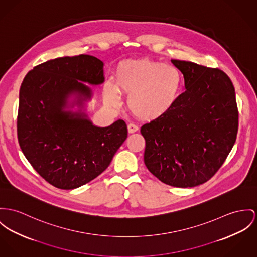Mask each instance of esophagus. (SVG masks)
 Instances as JSON below:
<instances>
[{"label": "esophagus", "instance_id": "obj_1", "mask_svg": "<svg viewBox=\"0 0 257 257\" xmlns=\"http://www.w3.org/2000/svg\"><path fill=\"white\" fill-rule=\"evenodd\" d=\"M138 130L139 127L137 125H135V124H133V123L128 124V132H129V133H135V132H137Z\"/></svg>", "mask_w": 257, "mask_h": 257}]
</instances>
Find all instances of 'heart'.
Wrapping results in <instances>:
<instances>
[{
    "instance_id": "b5f03b06",
    "label": "heart",
    "mask_w": 257,
    "mask_h": 257,
    "mask_svg": "<svg viewBox=\"0 0 257 257\" xmlns=\"http://www.w3.org/2000/svg\"><path fill=\"white\" fill-rule=\"evenodd\" d=\"M184 78L177 67L151 59H128L120 62L115 73V86L106 83L104 101L117 105V91L128 96L131 113L142 120L160 118L169 112L183 88Z\"/></svg>"
}]
</instances>
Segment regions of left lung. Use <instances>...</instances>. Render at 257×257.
I'll list each match as a JSON object with an SVG mask.
<instances>
[{"mask_svg": "<svg viewBox=\"0 0 257 257\" xmlns=\"http://www.w3.org/2000/svg\"><path fill=\"white\" fill-rule=\"evenodd\" d=\"M186 91L173 108L146 123L144 161L166 185L192 188L212 177L230 154L238 128L235 88L219 68L171 59Z\"/></svg>", "mask_w": 257, "mask_h": 257, "instance_id": "obj_1", "label": "left lung"}]
</instances>
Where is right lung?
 I'll use <instances>...</instances> for the list:
<instances>
[{
  "label": "right lung",
  "instance_id": "obj_1",
  "mask_svg": "<svg viewBox=\"0 0 257 257\" xmlns=\"http://www.w3.org/2000/svg\"><path fill=\"white\" fill-rule=\"evenodd\" d=\"M103 81V62L89 55L48 60L22 81L20 149L40 176L56 188L72 190L98 177L127 138L122 119L98 127L81 109L93 94L82 82L99 85ZM71 95L76 99L69 105ZM74 105L80 106L78 112L65 110Z\"/></svg>",
  "mask_w": 257,
  "mask_h": 257
}]
</instances>
